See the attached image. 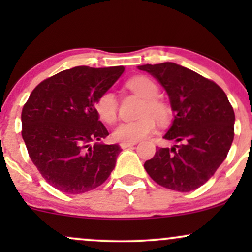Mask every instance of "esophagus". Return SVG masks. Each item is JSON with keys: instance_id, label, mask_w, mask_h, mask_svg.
<instances>
[{"instance_id": "obj_1", "label": "esophagus", "mask_w": 252, "mask_h": 252, "mask_svg": "<svg viewBox=\"0 0 252 252\" xmlns=\"http://www.w3.org/2000/svg\"><path fill=\"white\" fill-rule=\"evenodd\" d=\"M135 144H136L135 142H122V143H120V146L122 149H126V148H129V147L135 146Z\"/></svg>"}]
</instances>
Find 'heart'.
I'll use <instances>...</instances> for the list:
<instances>
[{
	"label": "heart",
	"mask_w": 252,
	"mask_h": 252,
	"mask_svg": "<svg viewBox=\"0 0 252 252\" xmlns=\"http://www.w3.org/2000/svg\"><path fill=\"white\" fill-rule=\"evenodd\" d=\"M128 89L144 99L141 117L137 121L120 123L112 131V137L118 142H137L152 134L155 129V118L160 123L169 117V109L163 102L158 99V86L154 80L146 76H137L126 82ZM97 115L105 123H112L117 118L118 102L112 91L100 94L94 103Z\"/></svg>",
	"instance_id": "obj_1"
}]
</instances>
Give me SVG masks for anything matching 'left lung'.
<instances>
[{"label":"left lung","mask_w":252,"mask_h":252,"mask_svg":"<svg viewBox=\"0 0 252 252\" xmlns=\"http://www.w3.org/2000/svg\"><path fill=\"white\" fill-rule=\"evenodd\" d=\"M137 67L162 85L175 114L163 138L176 144L158 148L144 169L166 189H199L215 174L232 144L235 112L227 96L215 82L175 63Z\"/></svg>","instance_id":"1"}]
</instances>
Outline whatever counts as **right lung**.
Returning a JSON list of instances; mask_svg holds the SVG:
<instances>
[{"label": "right lung", "mask_w": 252, "mask_h": 252, "mask_svg": "<svg viewBox=\"0 0 252 252\" xmlns=\"http://www.w3.org/2000/svg\"><path fill=\"white\" fill-rule=\"evenodd\" d=\"M123 72V66H77L47 78L31 94L21 114L22 138L31 160L54 189L85 193L114 170L122 149L100 142L109 132L94 103Z\"/></svg>", "instance_id": "obj_1"}]
</instances>
